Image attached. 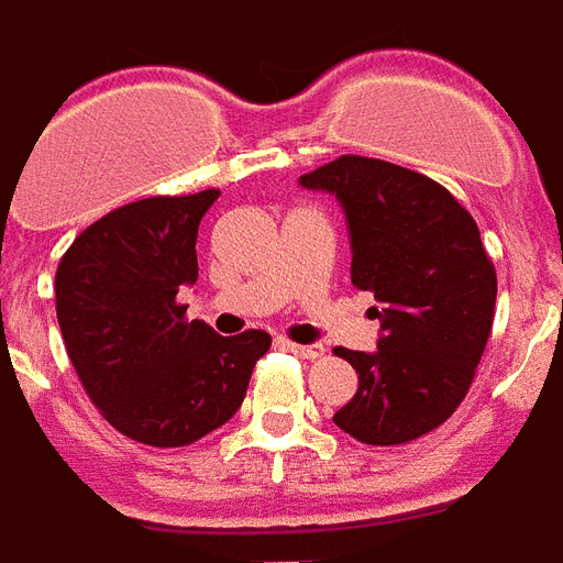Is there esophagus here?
Instances as JSON below:
<instances>
[{"mask_svg": "<svg viewBox=\"0 0 563 563\" xmlns=\"http://www.w3.org/2000/svg\"><path fill=\"white\" fill-rule=\"evenodd\" d=\"M286 351H291L295 356H300V360H309L316 362L324 356V347L321 344H298V342H286Z\"/></svg>", "mask_w": 563, "mask_h": 563, "instance_id": "34e87169", "label": "esophagus"}]
</instances>
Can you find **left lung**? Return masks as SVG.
Masks as SVG:
<instances>
[{
	"mask_svg": "<svg viewBox=\"0 0 563 563\" xmlns=\"http://www.w3.org/2000/svg\"><path fill=\"white\" fill-rule=\"evenodd\" d=\"M300 184L342 201L351 280L379 303L376 353L335 347L360 374L335 427L362 444H409L462 406L494 327L497 268L471 212L420 172L342 154Z\"/></svg>",
	"mask_w": 563,
	"mask_h": 563,
	"instance_id": "left-lung-1",
	"label": "left lung"
}]
</instances>
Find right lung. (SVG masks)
Listing matches in <instances>:
<instances>
[{
  "label": "right lung",
  "mask_w": 563,
  "mask_h": 563,
  "mask_svg": "<svg viewBox=\"0 0 563 563\" xmlns=\"http://www.w3.org/2000/svg\"><path fill=\"white\" fill-rule=\"evenodd\" d=\"M216 198L203 189L117 207L57 263V324L75 374L101 418L140 444L187 446L228 423L272 347L265 330L216 335L178 300L198 277L195 239Z\"/></svg>",
  "instance_id": "obj_1"
}]
</instances>
